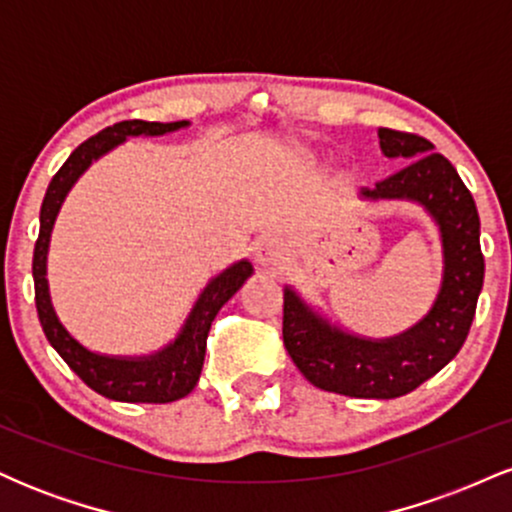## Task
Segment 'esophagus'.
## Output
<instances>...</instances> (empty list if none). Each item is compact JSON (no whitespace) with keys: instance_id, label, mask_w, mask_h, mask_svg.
I'll list each match as a JSON object with an SVG mask.
<instances>
[{"instance_id":"34e87169","label":"esophagus","mask_w":512,"mask_h":512,"mask_svg":"<svg viewBox=\"0 0 512 512\" xmlns=\"http://www.w3.org/2000/svg\"><path fill=\"white\" fill-rule=\"evenodd\" d=\"M252 255H255V262L260 264L262 269H272V267H276V264L284 262L286 248H284V243H281L279 238L264 236L255 243V248H252Z\"/></svg>"}]
</instances>
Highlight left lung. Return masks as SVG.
Instances as JSON below:
<instances>
[{
  "label": "left lung",
  "mask_w": 512,
  "mask_h": 512,
  "mask_svg": "<svg viewBox=\"0 0 512 512\" xmlns=\"http://www.w3.org/2000/svg\"><path fill=\"white\" fill-rule=\"evenodd\" d=\"M378 137L387 158H404L409 166L375 187H361L358 195L370 202H411L426 211L438 228L443 252L436 301L404 332L363 337L286 284L284 346L305 380L320 390L395 399L433 378L462 349L484 286V255L477 204L448 158L416 134L383 127Z\"/></svg>",
  "instance_id": "1"
}]
</instances>
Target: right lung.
Returning <instances> with one entry per match:
<instances>
[{
	"label": "right lung",
	"instance_id": "add662e5",
	"mask_svg": "<svg viewBox=\"0 0 512 512\" xmlns=\"http://www.w3.org/2000/svg\"><path fill=\"white\" fill-rule=\"evenodd\" d=\"M190 127V120L180 122H144L127 120L103 129L96 137L86 139L84 144L76 146L72 156L64 161L57 170L45 192L43 207H40V233L33 252V281H35V308H38L40 325H43L45 337L52 349L64 358L69 368L79 375L84 383L96 390L98 395L115 399V402H142V404H166L182 399L195 390L202 375L204 354H207V334L211 322L219 310L231 301L240 291V286L255 274L250 260H238L228 264L223 272L211 276L209 284L204 286L197 296L195 305L187 313L185 322L161 349L151 354L134 356H115L101 354V351L88 349L64 327L57 315L50 296L48 281V252L52 228H55L57 216L67 199L76 180L86 173L96 161L105 154L115 151L127 139L132 137H163V134L178 132V129Z\"/></svg>",
	"mask_w": 512,
	"mask_h": 512
}]
</instances>
